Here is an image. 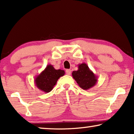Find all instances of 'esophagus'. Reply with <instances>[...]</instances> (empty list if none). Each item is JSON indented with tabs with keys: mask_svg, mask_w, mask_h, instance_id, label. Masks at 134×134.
<instances>
[{
	"mask_svg": "<svg viewBox=\"0 0 134 134\" xmlns=\"http://www.w3.org/2000/svg\"><path fill=\"white\" fill-rule=\"evenodd\" d=\"M65 73H66L67 75H70V74H71V70L70 69H67L65 70Z\"/></svg>",
	"mask_w": 134,
	"mask_h": 134,
	"instance_id": "1",
	"label": "esophagus"
}]
</instances>
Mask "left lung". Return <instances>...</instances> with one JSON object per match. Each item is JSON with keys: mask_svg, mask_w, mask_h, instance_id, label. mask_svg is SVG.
<instances>
[{"mask_svg": "<svg viewBox=\"0 0 134 134\" xmlns=\"http://www.w3.org/2000/svg\"><path fill=\"white\" fill-rule=\"evenodd\" d=\"M72 76L83 90H89L97 82V77L85 63L78 65V70L72 71Z\"/></svg>", "mask_w": 134, "mask_h": 134, "instance_id": "obj_1", "label": "left lung"}]
</instances>
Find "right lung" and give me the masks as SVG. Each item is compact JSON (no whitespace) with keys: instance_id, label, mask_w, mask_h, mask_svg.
<instances>
[{"instance_id":"obj_1","label":"right lung","mask_w":134,"mask_h":134,"mask_svg":"<svg viewBox=\"0 0 134 134\" xmlns=\"http://www.w3.org/2000/svg\"><path fill=\"white\" fill-rule=\"evenodd\" d=\"M63 70H55L51 64L47 65L45 69L35 79V86L44 93L51 92L56 85L58 79L64 75Z\"/></svg>"}]
</instances>
